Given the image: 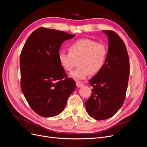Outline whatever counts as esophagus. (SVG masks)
<instances>
[{"mask_svg":"<svg viewBox=\"0 0 147 147\" xmlns=\"http://www.w3.org/2000/svg\"><path fill=\"white\" fill-rule=\"evenodd\" d=\"M76 85H77V86L78 87H83L84 86V84L82 83L81 82L77 81V82H76Z\"/></svg>","mask_w":147,"mask_h":147,"instance_id":"34e87169","label":"esophagus"}]
</instances>
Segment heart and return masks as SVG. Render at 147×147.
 Instances as JSON below:
<instances>
[{
    "mask_svg": "<svg viewBox=\"0 0 147 147\" xmlns=\"http://www.w3.org/2000/svg\"><path fill=\"white\" fill-rule=\"evenodd\" d=\"M69 52L62 51L58 55L61 66L70 71L78 61V68L70 74L72 78L81 80L95 74L102 69L107 55V48L103 43L89 38L80 39L70 45Z\"/></svg>",
    "mask_w": 147,
    "mask_h": 147,
    "instance_id": "obj_1",
    "label": "heart"
}]
</instances>
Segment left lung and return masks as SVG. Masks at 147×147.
Returning a JSON list of instances; mask_svg holds the SVG:
<instances>
[{"mask_svg":"<svg viewBox=\"0 0 147 147\" xmlns=\"http://www.w3.org/2000/svg\"><path fill=\"white\" fill-rule=\"evenodd\" d=\"M109 37V50L102 69L89 81L93 87L85 102L87 113L96 120L111 118L124 102L130 74L126 46L116 32L104 30Z\"/></svg>","mask_w":147,"mask_h":147,"instance_id":"1","label":"left lung"}]
</instances>
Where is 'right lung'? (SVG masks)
Wrapping results in <instances>:
<instances>
[{
	"mask_svg": "<svg viewBox=\"0 0 147 147\" xmlns=\"http://www.w3.org/2000/svg\"><path fill=\"white\" fill-rule=\"evenodd\" d=\"M74 35L39 28L28 38L20 57L21 89L31 108L49 118L59 115L75 90L58 59L62 43Z\"/></svg>",
	"mask_w": 147,
	"mask_h": 147,
	"instance_id": "right-lung-1",
	"label": "right lung"
}]
</instances>
